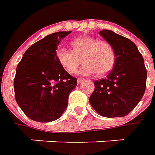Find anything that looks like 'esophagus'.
I'll return each mask as SVG.
<instances>
[{"label":"esophagus","instance_id":"obj_1","mask_svg":"<svg viewBox=\"0 0 155 155\" xmlns=\"http://www.w3.org/2000/svg\"><path fill=\"white\" fill-rule=\"evenodd\" d=\"M82 82H83V79H82V78H78V84H80Z\"/></svg>","mask_w":155,"mask_h":155}]
</instances>
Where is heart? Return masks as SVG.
Here are the masks:
<instances>
[{
	"instance_id": "1",
	"label": "heart",
	"mask_w": 155,
	"mask_h": 155,
	"mask_svg": "<svg viewBox=\"0 0 155 155\" xmlns=\"http://www.w3.org/2000/svg\"><path fill=\"white\" fill-rule=\"evenodd\" d=\"M71 51L58 48L56 51L57 60L69 73H74L82 62L84 66L79 73L89 76L96 73L102 77L109 73L116 62V53L109 42L98 40L91 36H80L71 41Z\"/></svg>"
}]
</instances>
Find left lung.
I'll return each instance as SVG.
<instances>
[{"mask_svg": "<svg viewBox=\"0 0 155 155\" xmlns=\"http://www.w3.org/2000/svg\"><path fill=\"white\" fill-rule=\"evenodd\" d=\"M99 34L113 46L116 62L106 78L94 82L90 104L104 117H121L130 113L142 98L147 70L142 55L130 39L110 30Z\"/></svg>", "mask_w": 155, "mask_h": 155, "instance_id": "obj_1", "label": "left lung"}]
</instances>
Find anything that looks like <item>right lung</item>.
<instances>
[{
  "label": "right lung",
  "mask_w": 155,
  "mask_h": 155,
  "mask_svg": "<svg viewBox=\"0 0 155 155\" xmlns=\"http://www.w3.org/2000/svg\"><path fill=\"white\" fill-rule=\"evenodd\" d=\"M71 33H51L32 45L16 68L15 100L27 117L35 122L58 119L67 108L77 78L59 64L56 50L61 39Z\"/></svg>",
  "instance_id": "1"
}]
</instances>
